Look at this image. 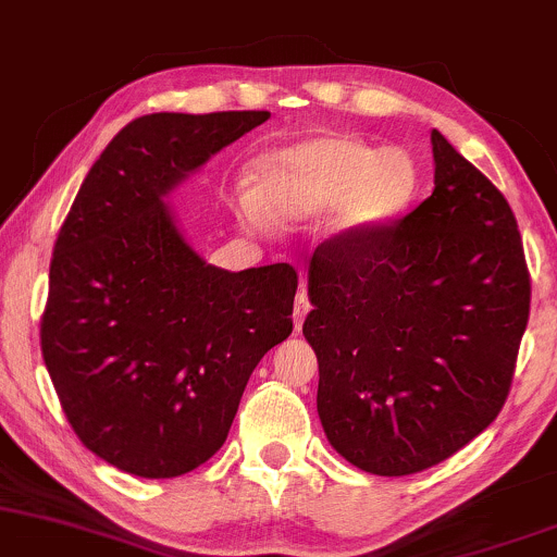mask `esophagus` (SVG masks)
I'll return each instance as SVG.
<instances>
[{"instance_id":"1","label":"esophagus","mask_w":557,"mask_h":557,"mask_svg":"<svg viewBox=\"0 0 557 557\" xmlns=\"http://www.w3.org/2000/svg\"><path fill=\"white\" fill-rule=\"evenodd\" d=\"M307 312H310V299H307L305 294V286H299V294L297 299H294V329H302V320L307 318Z\"/></svg>"}]
</instances>
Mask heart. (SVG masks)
Returning a JSON list of instances; mask_svg holds the SVG:
<instances>
[{
    "instance_id": "1",
    "label": "heart",
    "mask_w": 557,
    "mask_h": 557,
    "mask_svg": "<svg viewBox=\"0 0 557 557\" xmlns=\"http://www.w3.org/2000/svg\"><path fill=\"white\" fill-rule=\"evenodd\" d=\"M420 169L407 150L375 148L351 135H318L260 153L250 189L234 211L245 224H302L329 211L325 234L336 242L370 237L409 213Z\"/></svg>"
}]
</instances>
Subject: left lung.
<instances>
[{
    "mask_svg": "<svg viewBox=\"0 0 557 557\" xmlns=\"http://www.w3.org/2000/svg\"><path fill=\"white\" fill-rule=\"evenodd\" d=\"M435 189L398 224L323 242L302 333L336 454L404 476L446 461L506 404L529 320V271L500 189L437 129Z\"/></svg>",
    "mask_w": 557,
    "mask_h": 557,
    "instance_id": "left-lung-1",
    "label": "left lung"
}]
</instances>
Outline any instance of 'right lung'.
Segmentation results:
<instances>
[{
  "label": "right lung",
  "instance_id": "obj_1",
  "mask_svg": "<svg viewBox=\"0 0 557 557\" xmlns=\"http://www.w3.org/2000/svg\"><path fill=\"white\" fill-rule=\"evenodd\" d=\"M271 111L146 114L109 143L49 268L41 351L83 446L169 480L224 446L268 349L289 338L297 271H224L195 252L166 198Z\"/></svg>",
  "mask_w": 557,
  "mask_h": 557
}]
</instances>
